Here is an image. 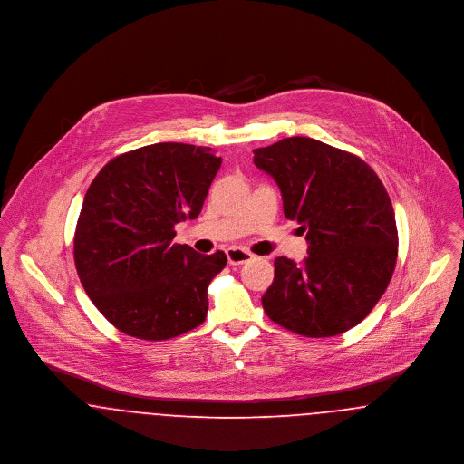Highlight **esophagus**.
Masks as SVG:
<instances>
[{
	"label": "esophagus",
	"mask_w": 464,
	"mask_h": 464,
	"mask_svg": "<svg viewBox=\"0 0 464 464\" xmlns=\"http://www.w3.org/2000/svg\"><path fill=\"white\" fill-rule=\"evenodd\" d=\"M226 255H227L229 265H244V263H247V261L253 259V255H251L249 251L242 249V247H229V249L226 251Z\"/></svg>",
	"instance_id": "esophagus-1"
}]
</instances>
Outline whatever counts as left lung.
Returning <instances> with one entry per match:
<instances>
[{"label": "left lung", "mask_w": 464, "mask_h": 464, "mask_svg": "<svg viewBox=\"0 0 464 464\" xmlns=\"http://www.w3.org/2000/svg\"><path fill=\"white\" fill-rule=\"evenodd\" d=\"M255 165L283 196L285 217L306 231L301 265L276 257L261 297L270 320L308 336H336L361 320L386 292L397 263V224L379 176L360 156L308 137L255 150Z\"/></svg>", "instance_id": "obj_1"}]
</instances>
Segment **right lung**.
I'll return each instance as SVG.
<instances>
[{
  "label": "right lung",
  "mask_w": 464,
  "mask_h": 464,
  "mask_svg": "<svg viewBox=\"0 0 464 464\" xmlns=\"http://www.w3.org/2000/svg\"><path fill=\"white\" fill-rule=\"evenodd\" d=\"M222 158L209 148L161 142L110 160L91 183L74 233L80 281L104 318L140 340L201 325L222 251L172 244L174 226L198 218Z\"/></svg>",
  "instance_id": "right-lung-1"
}]
</instances>
